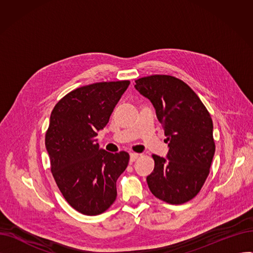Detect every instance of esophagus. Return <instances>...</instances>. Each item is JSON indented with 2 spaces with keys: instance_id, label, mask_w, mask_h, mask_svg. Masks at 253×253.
Wrapping results in <instances>:
<instances>
[{
  "instance_id": "esophagus-1",
  "label": "esophagus",
  "mask_w": 253,
  "mask_h": 253,
  "mask_svg": "<svg viewBox=\"0 0 253 253\" xmlns=\"http://www.w3.org/2000/svg\"><path fill=\"white\" fill-rule=\"evenodd\" d=\"M139 157V154L136 153H131L130 154V162H134L136 161V159Z\"/></svg>"
}]
</instances>
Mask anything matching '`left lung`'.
Segmentation results:
<instances>
[{
  "instance_id": "8db88e82",
  "label": "left lung",
  "mask_w": 253,
  "mask_h": 253,
  "mask_svg": "<svg viewBox=\"0 0 253 253\" xmlns=\"http://www.w3.org/2000/svg\"><path fill=\"white\" fill-rule=\"evenodd\" d=\"M134 87L153 103L169 147L166 158L153 155L149 188L166 203L188 202L203 187L214 156L210 114L191 87L175 77L140 78Z\"/></svg>"
}]
</instances>
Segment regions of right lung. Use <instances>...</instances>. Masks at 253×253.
I'll return each instance as SVG.
<instances>
[{"instance_id":"add662e5","label":"right lung","mask_w":253,"mask_h":253,"mask_svg":"<svg viewBox=\"0 0 253 253\" xmlns=\"http://www.w3.org/2000/svg\"><path fill=\"white\" fill-rule=\"evenodd\" d=\"M129 81L100 82L77 88L54 106L45 145L52 175L68 203L85 215L108 210L117 198L116 182L129 154H112L96 142Z\"/></svg>"}]
</instances>
